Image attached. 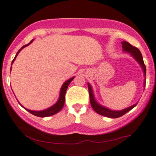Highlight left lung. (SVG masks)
I'll list each match as a JSON object with an SVG mask.
<instances>
[{"label":"left lung","instance_id":"left-lung-1","mask_svg":"<svg viewBox=\"0 0 156 156\" xmlns=\"http://www.w3.org/2000/svg\"><path fill=\"white\" fill-rule=\"evenodd\" d=\"M122 49H123L124 52H127V53H130V55H131L133 58L135 59V60L140 64V66L142 68L143 71H144V76L146 78V69L145 66V64H144V59H143L142 54H141L140 51L139 50V49L135 48V47L132 46L130 44H129L127 41H122ZM146 80V78H145ZM88 85V90H89V94H90V105L92 106V108H94V111L96 112L98 114L101 115L106 116V117L112 118V119H116V118H119L121 116H122L123 115H125V113L128 112L130 110H131L132 108H134L136 106L137 103H135V104L132 105V106H129L126 108H124L122 110H112L110 108L107 107H105V106H102L100 103H98L96 100L95 97H94V90H93V88L91 87L90 84L89 83H87ZM144 86H146V81H144Z\"/></svg>","mask_w":156,"mask_h":156}]
</instances>
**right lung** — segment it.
<instances>
[{
	"label": "right lung",
	"instance_id": "right-lung-1",
	"mask_svg": "<svg viewBox=\"0 0 156 156\" xmlns=\"http://www.w3.org/2000/svg\"><path fill=\"white\" fill-rule=\"evenodd\" d=\"M32 41H33V40H31V41H30L29 43L28 44L25 45V46H23V47H22L21 49H20V50H19V51L16 53V55L15 58H14L13 60L12 61V64L13 63L14 60L16 59V57L17 55L19 54V53L21 51V50H23V49L24 48H26V46L29 45L30 44H31ZM10 70H11V69H10ZM74 78H75V77H72V78H69V79L67 80L66 82L63 83L62 86L61 87L60 92H59V99H58L57 102H56V103H55L54 105H53V106H50V107L46 108V109L41 110V111H33V110H30V109H28V108H25L24 106H22V105L20 104V103H20V104L21 105V106H23V107L25 109L27 110L28 112H29L30 113H31V114L37 116V117H42V118L48 117V116H51V115H53L56 114V113L59 112L60 111L61 109H62V107H63L64 103H65L66 92V90H67V88H68V86L69 85V84H70V82L72 81V80L74 79Z\"/></svg>",
	"mask_w": 156,
	"mask_h": 156
}]
</instances>
